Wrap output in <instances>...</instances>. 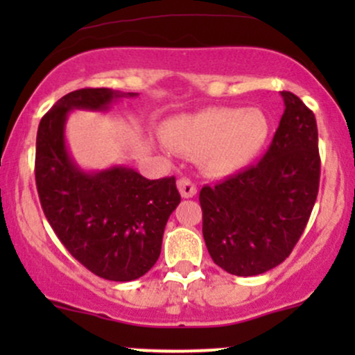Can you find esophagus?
Instances as JSON below:
<instances>
[{"mask_svg": "<svg viewBox=\"0 0 355 355\" xmlns=\"http://www.w3.org/2000/svg\"><path fill=\"white\" fill-rule=\"evenodd\" d=\"M177 187L178 190H180V195L183 198H191L197 195V187H195V183L190 180V178H180V180L177 182Z\"/></svg>", "mask_w": 355, "mask_h": 355, "instance_id": "1", "label": "esophagus"}]
</instances>
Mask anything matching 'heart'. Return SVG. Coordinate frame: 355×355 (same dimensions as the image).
<instances>
[{"mask_svg":"<svg viewBox=\"0 0 355 355\" xmlns=\"http://www.w3.org/2000/svg\"><path fill=\"white\" fill-rule=\"evenodd\" d=\"M270 121L260 108H205L168 120L162 130L166 152L197 157L211 177H227L247 168L262 153Z\"/></svg>","mask_w":355,"mask_h":355,"instance_id":"b5f03b06","label":"heart"}]
</instances>
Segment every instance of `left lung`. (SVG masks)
<instances>
[{
	"label": "left lung",
	"instance_id": "8db88e82",
	"mask_svg": "<svg viewBox=\"0 0 355 355\" xmlns=\"http://www.w3.org/2000/svg\"><path fill=\"white\" fill-rule=\"evenodd\" d=\"M284 115L259 164L203 187V239L215 263L232 275H259L282 263L311 217L320 178L313 113L280 92Z\"/></svg>",
	"mask_w": 355,
	"mask_h": 355
}]
</instances>
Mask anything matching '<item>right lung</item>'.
I'll return each instance as SVG.
<instances>
[{
	"instance_id": "right-lung-1",
	"label": "right lung",
	"mask_w": 355,
	"mask_h": 355,
	"mask_svg": "<svg viewBox=\"0 0 355 355\" xmlns=\"http://www.w3.org/2000/svg\"><path fill=\"white\" fill-rule=\"evenodd\" d=\"M137 95L76 89L53 105L36 135V189L51 229L89 272L115 282L140 279L155 266L180 193L173 177L148 180L125 165L83 170L68 150L64 130L73 110L107 112Z\"/></svg>"
}]
</instances>
